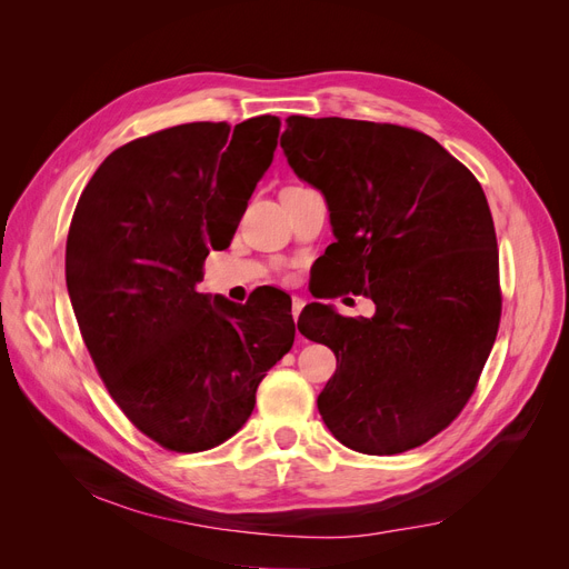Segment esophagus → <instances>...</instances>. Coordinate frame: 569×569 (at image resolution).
I'll list each match as a JSON object with an SVG mask.
<instances>
[{
  "instance_id": "1",
  "label": "esophagus",
  "mask_w": 569,
  "mask_h": 569,
  "mask_svg": "<svg viewBox=\"0 0 569 569\" xmlns=\"http://www.w3.org/2000/svg\"><path fill=\"white\" fill-rule=\"evenodd\" d=\"M302 309H305L302 297H292V318H295V322H297V318H300Z\"/></svg>"
}]
</instances>
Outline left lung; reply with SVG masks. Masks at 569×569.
<instances>
[{
  "label": "left lung",
  "instance_id": "left-lung-1",
  "mask_svg": "<svg viewBox=\"0 0 569 569\" xmlns=\"http://www.w3.org/2000/svg\"><path fill=\"white\" fill-rule=\"evenodd\" d=\"M281 147L330 209V297L376 305L371 318L318 302L300 316V332L337 355L322 422L362 455L420 447L463 410L498 335L487 196L442 144L397 124L290 114Z\"/></svg>",
  "mask_w": 569,
  "mask_h": 569
}]
</instances>
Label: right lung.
<instances>
[{
  "label": "right lung",
  "mask_w": 569,
  "mask_h": 569,
  "mask_svg": "<svg viewBox=\"0 0 569 569\" xmlns=\"http://www.w3.org/2000/svg\"><path fill=\"white\" fill-rule=\"evenodd\" d=\"M281 119L193 122L131 140L89 179L67 237V288L110 397L172 452L244 427L256 390L292 348L286 292L247 305L198 292L274 159Z\"/></svg>",
  "instance_id": "add662e5"
}]
</instances>
